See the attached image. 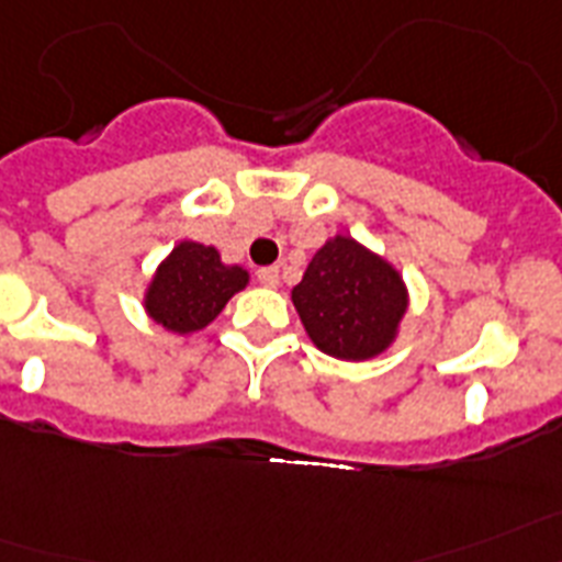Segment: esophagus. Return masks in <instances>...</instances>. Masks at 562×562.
Listing matches in <instances>:
<instances>
[{
	"label": "esophagus",
	"mask_w": 562,
	"mask_h": 562,
	"mask_svg": "<svg viewBox=\"0 0 562 562\" xmlns=\"http://www.w3.org/2000/svg\"><path fill=\"white\" fill-rule=\"evenodd\" d=\"M258 281H261L263 286L276 290V286L281 284V278H278V267H263V270H258Z\"/></svg>",
	"instance_id": "obj_1"
}]
</instances>
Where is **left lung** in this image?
I'll return each mask as SVG.
<instances>
[{"label": "left lung", "mask_w": 562, "mask_h": 562, "mask_svg": "<svg viewBox=\"0 0 562 562\" xmlns=\"http://www.w3.org/2000/svg\"><path fill=\"white\" fill-rule=\"evenodd\" d=\"M310 341L341 361H370L391 350L407 315V284L384 255L338 232L313 255L292 286Z\"/></svg>", "instance_id": "obj_1"}]
</instances>
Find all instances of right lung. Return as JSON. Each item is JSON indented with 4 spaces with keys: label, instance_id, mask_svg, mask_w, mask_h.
<instances>
[{
    "label": "right lung",
    "instance_id": "1",
    "mask_svg": "<svg viewBox=\"0 0 562 562\" xmlns=\"http://www.w3.org/2000/svg\"><path fill=\"white\" fill-rule=\"evenodd\" d=\"M249 272L226 263L215 247L178 240L143 290V310L175 336H192L215 322L235 292L247 290Z\"/></svg>",
    "mask_w": 562,
    "mask_h": 562
}]
</instances>
